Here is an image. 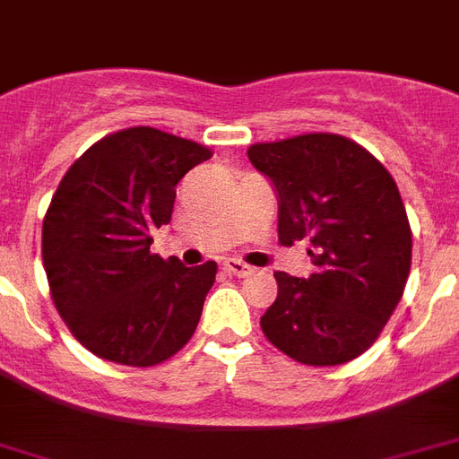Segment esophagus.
<instances>
[{
  "label": "esophagus",
  "mask_w": 459,
  "mask_h": 459,
  "mask_svg": "<svg viewBox=\"0 0 459 459\" xmlns=\"http://www.w3.org/2000/svg\"><path fill=\"white\" fill-rule=\"evenodd\" d=\"M223 272L233 273L238 279H245V276H250L252 273V266L240 262V259H226V262H223Z\"/></svg>",
  "instance_id": "1"
}]
</instances>
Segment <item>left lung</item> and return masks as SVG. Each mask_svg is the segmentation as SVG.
<instances>
[{
  "label": "left lung",
  "mask_w": 459,
  "mask_h": 459,
  "mask_svg": "<svg viewBox=\"0 0 459 459\" xmlns=\"http://www.w3.org/2000/svg\"><path fill=\"white\" fill-rule=\"evenodd\" d=\"M279 195V240H309V279L276 272L262 331L281 352L335 367L374 345L405 290L412 230L398 186L355 140L307 133L247 150Z\"/></svg>",
  "instance_id": "left-lung-1"
}]
</instances>
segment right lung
Instances as JSON below:
<instances>
[{
  "instance_id": "add662e5",
  "label": "right lung",
  "mask_w": 459,
  "mask_h": 459,
  "mask_svg": "<svg viewBox=\"0 0 459 459\" xmlns=\"http://www.w3.org/2000/svg\"><path fill=\"white\" fill-rule=\"evenodd\" d=\"M212 150L150 126L111 133L75 159L42 221L54 307L75 341L109 362L154 367L193 338L216 262L150 252L176 186Z\"/></svg>"
}]
</instances>
